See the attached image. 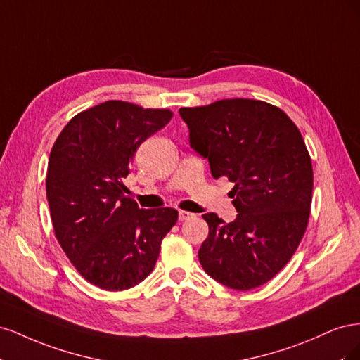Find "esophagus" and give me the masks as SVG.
Instances as JSON below:
<instances>
[{
	"instance_id": "34e87169",
	"label": "esophagus",
	"mask_w": 360,
	"mask_h": 360,
	"mask_svg": "<svg viewBox=\"0 0 360 360\" xmlns=\"http://www.w3.org/2000/svg\"><path fill=\"white\" fill-rule=\"evenodd\" d=\"M195 214L193 213H191V212H186V210H180L179 212V221H189V219H192Z\"/></svg>"
}]
</instances>
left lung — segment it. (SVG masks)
Masks as SVG:
<instances>
[{"label": "left lung", "mask_w": 360, "mask_h": 360, "mask_svg": "<svg viewBox=\"0 0 360 360\" xmlns=\"http://www.w3.org/2000/svg\"><path fill=\"white\" fill-rule=\"evenodd\" d=\"M179 112L212 176L234 183L236 219L226 224L216 213L202 214L209 237L198 250L200 263L233 290L263 285L284 269L308 226L314 176L299 129L278 106L254 99Z\"/></svg>", "instance_id": "left-lung-1"}]
</instances>
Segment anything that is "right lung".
I'll return each mask as SVG.
<instances>
[{"label": "right lung", "instance_id": "right-lung-1", "mask_svg": "<svg viewBox=\"0 0 360 360\" xmlns=\"http://www.w3.org/2000/svg\"><path fill=\"white\" fill-rule=\"evenodd\" d=\"M171 117L169 110L108 101L76 114L51 150L46 197L53 231L79 275L102 290L123 291L144 281L179 219L176 209H139L123 193L136 148Z\"/></svg>", "mask_w": 360, "mask_h": 360}]
</instances>
